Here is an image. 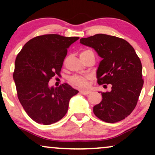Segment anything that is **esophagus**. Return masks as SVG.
<instances>
[{"label":"esophagus","mask_w":155,"mask_h":155,"mask_svg":"<svg viewBox=\"0 0 155 155\" xmlns=\"http://www.w3.org/2000/svg\"><path fill=\"white\" fill-rule=\"evenodd\" d=\"M90 92H91L90 90H80V93L82 94V95H88V94H90Z\"/></svg>","instance_id":"esophagus-1"}]
</instances>
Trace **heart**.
I'll return each instance as SVG.
<instances>
[{
  "mask_svg": "<svg viewBox=\"0 0 155 155\" xmlns=\"http://www.w3.org/2000/svg\"><path fill=\"white\" fill-rule=\"evenodd\" d=\"M89 79H90L89 77H84V76H74L71 78L70 81L72 84L75 85V86L84 87H86L87 85V80Z\"/></svg>",
  "mask_w": 155,
  "mask_h": 155,
  "instance_id": "obj_1",
  "label": "heart"
}]
</instances>
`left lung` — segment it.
<instances>
[{"label": "left lung", "instance_id": "1", "mask_svg": "<svg viewBox=\"0 0 155 155\" xmlns=\"http://www.w3.org/2000/svg\"><path fill=\"white\" fill-rule=\"evenodd\" d=\"M80 44L94 49L102 58L96 71L98 84L111 85V91L101 92L103 99L93 107L94 114L109 123L124 120L136 107L143 84L135 49L127 41L106 34L81 38Z\"/></svg>", "mask_w": 155, "mask_h": 155}]
</instances>
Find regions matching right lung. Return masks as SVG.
I'll return each instance as SVG.
<instances>
[{"label":"right lung","mask_w":155,"mask_h":155,"mask_svg":"<svg viewBox=\"0 0 155 155\" xmlns=\"http://www.w3.org/2000/svg\"><path fill=\"white\" fill-rule=\"evenodd\" d=\"M79 37L49 34L28 41L17 56L13 78L25 111L38 124H51L66 114L69 102L79 92L68 84L59 87L49 81L59 75L67 49Z\"/></svg>","instance_id":"right-lung-1"}]
</instances>
